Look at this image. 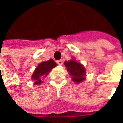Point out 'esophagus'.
<instances>
[{"instance_id":"esophagus-1","label":"esophagus","mask_w":123,"mask_h":123,"mask_svg":"<svg viewBox=\"0 0 123 123\" xmlns=\"http://www.w3.org/2000/svg\"><path fill=\"white\" fill-rule=\"evenodd\" d=\"M57 64H58V65H62V64H63V62H62V60H57Z\"/></svg>"}]
</instances>
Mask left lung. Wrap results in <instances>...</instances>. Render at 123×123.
<instances>
[{
	"instance_id": "left-lung-1",
	"label": "left lung",
	"mask_w": 123,
	"mask_h": 123,
	"mask_svg": "<svg viewBox=\"0 0 123 123\" xmlns=\"http://www.w3.org/2000/svg\"><path fill=\"white\" fill-rule=\"evenodd\" d=\"M64 65L74 82L78 83L85 80L86 69L82 64L77 62L73 58L71 60H69L68 62L66 61L64 62Z\"/></svg>"
}]
</instances>
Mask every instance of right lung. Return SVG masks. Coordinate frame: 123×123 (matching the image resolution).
Listing matches in <instances>:
<instances>
[{"instance_id": "add662e5", "label": "right lung", "mask_w": 123, "mask_h": 123, "mask_svg": "<svg viewBox=\"0 0 123 123\" xmlns=\"http://www.w3.org/2000/svg\"><path fill=\"white\" fill-rule=\"evenodd\" d=\"M57 66V64L53 61V59H50L48 61L42 62L38 64L35 71L32 74L31 79L34 81L35 85H40L43 82L42 79L46 77L49 72Z\"/></svg>"}]
</instances>
